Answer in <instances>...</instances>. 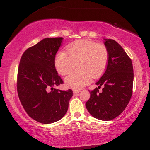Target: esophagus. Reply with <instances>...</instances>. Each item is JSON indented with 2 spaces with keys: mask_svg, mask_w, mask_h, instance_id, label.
<instances>
[{
  "mask_svg": "<svg viewBox=\"0 0 150 150\" xmlns=\"http://www.w3.org/2000/svg\"><path fill=\"white\" fill-rule=\"evenodd\" d=\"M79 92L80 90H73V94H74V95H77V94Z\"/></svg>",
  "mask_w": 150,
  "mask_h": 150,
  "instance_id": "esophagus-1",
  "label": "esophagus"
}]
</instances>
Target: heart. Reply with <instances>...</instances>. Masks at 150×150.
Here are the masks:
<instances>
[{"label":"heart","mask_w":150,"mask_h":150,"mask_svg":"<svg viewBox=\"0 0 150 150\" xmlns=\"http://www.w3.org/2000/svg\"><path fill=\"white\" fill-rule=\"evenodd\" d=\"M68 54L59 52L56 55L55 66L59 74L69 73L77 63L78 70L70 73L65 79L66 85L74 89H80L90 82L92 78L98 77L106 69L108 54L103 45L81 40L67 47Z\"/></svg>","instance_id":"obj_1"}]
</instances>
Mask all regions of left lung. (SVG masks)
<instances>
[{
  "mask_svg": "<svg viewBox=\"0 0 150 150\" xmlns=\"http://www.w3.org/2000/svg\"><path fill=\"white\" fill-rule=\"evenodd\" d=\"M104 44L108 54L106 69L96 83L98 88L90 91L85 106L94 118L108 121L120 115L128 105L132 95L134 71L132 60L120 44L111 39H105Z\"/></svg>",
  "mask_w": 150,
  "mask_h": 150,
  "instance_id": "left-lung-1",
  "label": "left lung"
}]
</instances>
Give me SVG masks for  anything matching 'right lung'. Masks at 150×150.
<instances>
[{"label":"right lung","mask_w":150,"mask_h":150,"mask_svg":"<svg viewBox=\"0 0 150 150\" xmlns=\"http://www.w3.org/2000/svg\"><path fill=\"white\" fill-rule=\"evenodd\" d=\"M63 38H47L25 51L18 71L17 91L30 117L42 124L54 123L67 112L73 91L54 86L63 81L55 69V57Z\"/></svg>","instance_id":"obj_1"}]
</instances>
